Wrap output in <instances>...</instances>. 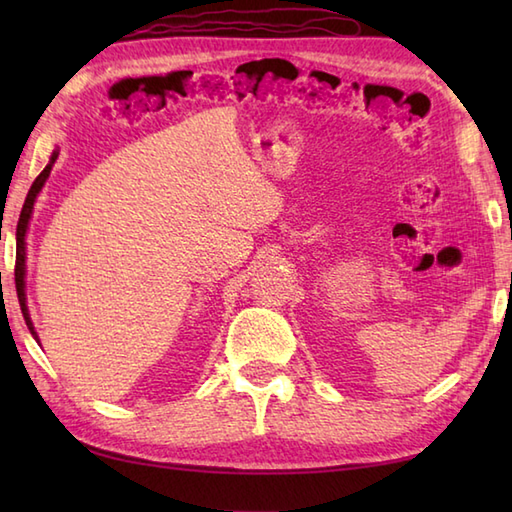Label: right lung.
Here are the masks:
<instances>
[{"instance_id": "1", "label": "right lung", "mask_w": 512, "mask_h": 512, "mask_svg": "<svg viewBox=\"0 0 512 512\" xmlns=\"http://www.w3.org/2000/svg\"><path fill=\"white\" fill-rule=\"evenodd\" d=\"M59 156V149L52 151L50 156V162L46 165V169H43L39 176L35 178V182H32V187L26 195V202H24V209H21V215H19V222H17V257H15V286H17V299H19V306H21V314H24L26 319V325L30 334L35 336L37 339V332L35 328H32V321H30V314H28V306H26V231H28V222H30V215H32V206H35V200L37 195L41 191L43 184H46L50 171H52V165L54 160H57Z\"/></svg>"}]
</instances>
